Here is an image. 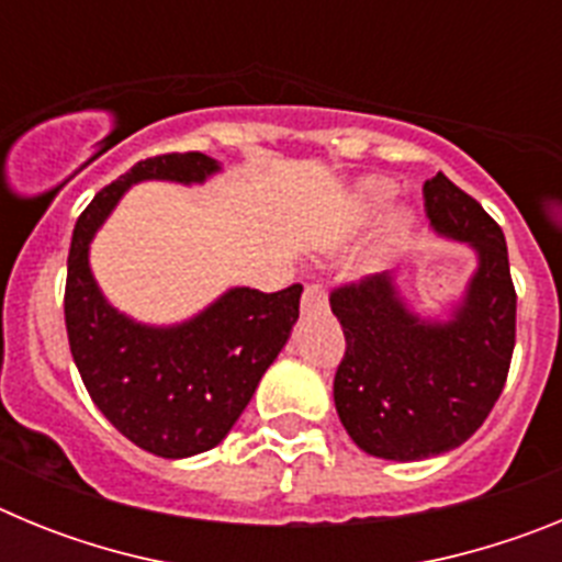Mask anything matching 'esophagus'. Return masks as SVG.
Instances as JSON below:
<instances>
[{
    "label": "esophagus",
    "instance_id": "1",
    "mask_svg": "<svg viewBox=\"0 0 562 562\" xmlns=\"http://www.w3.org/2000/svg\"><path fill=\"white\" fill-rule=\"evenodd\" d=\"M326 306V295L324 290L317 284H310L304 290V297H301V310L304 312H315V310H324Z\"/></svg>",
    "mask_w": 562,
    "mask_h": 562
}]
</instances>
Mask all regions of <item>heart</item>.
Here are the masks:
<instances>
[{
  "label": "heart",
  "instance_id": "obj_1",
  "mask_svg": "<svg viewBox=\"0 0 562 562\" xmlns=\"http://www.w3.org/2000/svg\"><path fill=\"white\" fill-rule=\"evenodd\" d=\"M391 196H394V188L382 180H366L360 182V188H357V202H360V211L366 213V216L380 213L382 207L389 205ZM408 233H411V216L408 213H396L389 225V241L391 245H402V241L408 238Z\"/></svg>",
  "mask_w": 562,
  "mask_h": 562
}]
</instances>
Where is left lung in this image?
Instances as JSON below:
<instances>
[{
  "instance_id": "8db88e82",
  "label": "left lung",
  "mask_w": 562,
  "mask_h": 562,
  "mask_svg": "<svg viewBox=\"0 0 562 562\" xmlns=\"http://www.w3.org/2000/svg\"><path fill=\"white\" fill-rule=\"evenodd\" d=\"M425 213L441 236L479 256L448 321H422L391 272L331 290L346 335L335 408L355 445L376 459L419 461L464 445L504 391L515 349V295L506 238L470 193L436 173Z\"/></svg>"
}]
</instances>
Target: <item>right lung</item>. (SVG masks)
<instances>
[{
  "instance_id": "right-lung-1",
  "label": "right lung",
  "mask_w": 562,
  "mask_h": 562,
  "mask_svg": "<svg viewBox=\"0 0 562 562\" xmlns=\"http://www.w3.org/2000/svg\"><path fill=\"white\" fill-rule=\"evenodd\" d=\"M213 171L216 160L200 151L140 160L89 202L69 245L64 321L78 374L114 428L162 459L205 453L231 434L284 349L304 292L236 286L180 326L134 324L106 304L89 270V241L123 191L143 180L202 182Z\"/></svg>"
}]
</instances>
